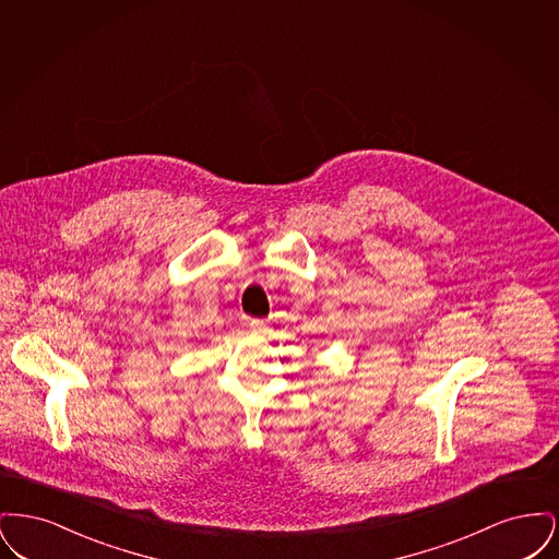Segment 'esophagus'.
Segmentation results:
<instances>
[{"label": "esophagus", "instance_id": "obj_1", "mask_svg": "<svg viewBox=\"0 0 559 559\" xmlns=\"http://www.w3.org/2000/svg\"><path fill=\"white\" fill-rule=\"evenodd\" d=\"M249 329H251L253 333H260V335H262V333H266L267 331V322L262 319H251L249 320Z\"/></svg>", "mask_w": 559, "mask_h": 559}]
</instances>
